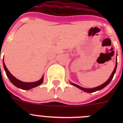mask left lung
I'll use <instances>...</instances> for the list:
<instances>
[{
	"label": "left lung",
	"instance_id": "8db88e82",
	"mask_svg": "<svg viewBox=\"0 0 123 123\" xmlns=\"http://www.w3.org/2000/svg\"><path fill=\"white\" fill-rule=\"evenodd\" d=\"M117 67V59H116V64H115L114 69V71H112V74H111V76H110V78H109V79H108L107 81H105V82L104 83H103L102 85L96 87L90 88V89H87V88L82 87H81V86H80L76 85V84L73 83H71V82H69V83H70L71 85H72L74 86L77 87V88H79V89H81V90H83V91L85 92H87V93L95 92L98 91V90H101V89H104V87H106V86L108 85V84L110 83V82H111V80H112V78H113L114 75V74H115V71H116Z\"/></svg>",
	"mask_w": 123,
	"mask_h": 123
}]
</instances>
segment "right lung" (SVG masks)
<instances>
[{"label": "right lung", "instance_id": "1", "mask_svg": "<svg viewBox=\"0 0 123 123\" xmlns=\"http://www.w3.org/2000/svg\"><path fill=\"white\" fill-rule=\"evenodd\" d=\"M3 67H4L5 71L7 77H8V79H9L11 82L15 86L19 88V89H23V90H30V89H32V88L36 87L38 86L42 85V84L43 83V79H44L43 75L42 77V78H41L39 80H38V81H34V82L28 83L24 82V81H21V80L16 79L12 74H11V73H10L9 71L7 69L6 67L5 64L4 60H3Z\"/></svg>", "mask_w": 123, "mask_h": 123}]
</instances>
